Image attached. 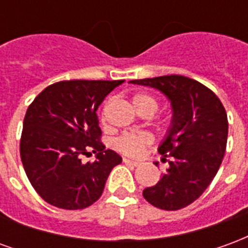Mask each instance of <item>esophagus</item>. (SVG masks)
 Instances as JSON below:
<instances>
[{
  "instance_id": "34e87169",
  "label": "esophagus",
  "mask_w": 248,
  "mask_h": 248,
  "mask_svg": "<svg viewBox=\"0 0 248 248\" xmlns=\"http://www.w3.org/2000/svg\"><path fill=\"white\" fill-rule=\"evenodd\" d=\"M124 162L126 163V165H130V166H138V165H140V162L131 161V159H127V158H124Z\"/></svg>"
}]
</instances>
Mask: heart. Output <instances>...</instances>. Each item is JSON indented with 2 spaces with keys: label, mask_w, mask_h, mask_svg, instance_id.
Masks as SVG:
<instances>
[{
  "label": "heart",
  "mask_w": 248,
  "mask_h": 248,
  "mask_svg": "<svg viewBox=\"0 0 248 248\" xmlns=\"http://www.w3.org/2000/svg\"><path fill=\"white\" fill-rule=\"evenodd\" d=\"M131 102H133V106L134 108L140 113V111H151L154 114L158 108V102L154 97H151L149 94H145V93H138V94H134L133 98H131ZM110 101L105 103L102 111H101V122H105V117H106V110H108V106ZM151 142L150 135L146 134V133H140V134H124L121 135L119 138L115 140V147L117 150H119L121 153H124L126 155L137 156L140 155L142 150L145 149V146H147Z\"/></svg>",
  "instance_id": "b5f03b06"
}]
</instances>
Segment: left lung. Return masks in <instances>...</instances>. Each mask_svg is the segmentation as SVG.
Returning <instances> with one entry per match:
<instances>
[{
    "mask_svg": "<svg viewBox=\"0 0 248 248\" xmlns=\"http://www.w3.org/2000/svg\"><path fill=\"white\" fill-rule=\"evenodd\" d=\"M130 83L156 89L170 101L171 124L158 147L169 169L143 190L149 203L174 211L197 201L217 175L223 159L229 122L219 98L201 82L183 76L135 79Z\"/></svg>",
    "mask_w": 248,
    "mask_h": 248,
    "instance_id": "obj_1",
    "label": "left lung"
}]
</instances>
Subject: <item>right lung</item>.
<instances>
[{
    "mask_svg": "<svg viewBox=\"0 0 248 248\" xmlns=\"http://www.w3.org/2000/svg\"><path fill=\"white\" fill-rule=\"evenodd\" d=\"M124 81H62L41 92L26 111L19 153L31 186L45 202L81 210L99 199L114 166L122 162L99 140L97 110ZM90 148L97 161L82 164Z\"/></svg>",
    "mask_w": 248,
    "mask_h": 248,
    "instance_id": "obj_1",
    "label": "right lung"
}]
</instances>
